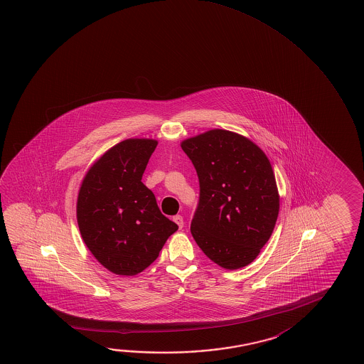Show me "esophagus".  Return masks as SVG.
I'll use <instances>...</instances> for the list:
<instances>
[{
	"instance_id": "1",
	"label": "esophagus",
	"mask_w": 364,
	"mask_h": 364,
	"mask_svg": "<svg viewBox=\"0 0 364 364\" xmlns=\"http://www.w3.org/2000/svg\"><path fill=\"white\" fill-rule=\"evenodd\" d=\"M173 222L179 226V228H183V227H184V220H183V217H181V215H175V217H173Z\"/></svg>"
}]
</instances>
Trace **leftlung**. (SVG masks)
I'll return each mask as SVG.
<instances>
[{
	"instance_id": "left-lung-1",
	"label": "left lung",
	"mask_w": 364,
	"mask_h": 364,
	"mask_svg": "<svg viewBox=\"0 0 364 364\" xmlns=\"http://www.w3.org/2000/svg\"><path fill=\"white\" fill-rule=\"evenodd\" d=\"M181 149L200 186L191 231L207 257L223 269L244 268L268 242L279 213V193L268 157L249 138L210 129Z\"/></svg>"
}]
</instances>
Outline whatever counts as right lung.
Listing matches in <instances>:
<instances>
[{
    "instance_id": "right-lung-1",
    "label": "right lung",
    "mask_w": 364,
    "mask_h": 364,
    "mask_svg": "<svg viewBox=\"0 0 364 364\" xmlns=\"http://www.w3.org/2000/svg\"><path fill=\"white\" fill-rule=\"evenodd\" d=\"M157 141L129 138L107 149L85 175L77 223L85 245L114 274L144 272L179 227L162 215L141 181Z\"/></svg>"
}]
</instances>
